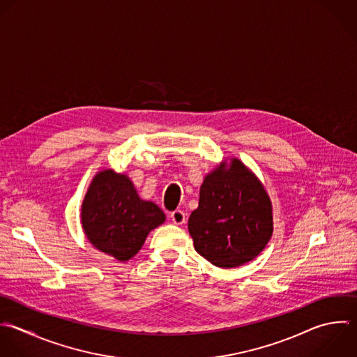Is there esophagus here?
Masks as SVG:
<instances>
[{"instance_id":"1","label":"esophagus","mask_w":357,"mask_h":357,"mask_svg":"<svg viewBox=\"0 0 357 357\" xmlns=\"http://www.w3.org/2000/svg\"><path fill=\"white\" fill-rule=\"evenodd\" d=\"M170 219L176 225H184L185 223V213L183 211H174L170 213Z\"/></svg>"}]
</instances>
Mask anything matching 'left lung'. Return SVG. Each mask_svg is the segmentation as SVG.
Returning <instances> with one entry per match:
<instances>
[{
  "instance_id": "left-lung-1",
  "label": "left lung",
  "mask_w": 357,
  "mask_h": 357,
  "mask_svg": "<svg viewBox=\"0 0 357 357\" xmlns=\"http://www.w3.org/2000/svg\"><path fill=\"white\" fill-rule=\"evenodd\" d=\"M188 231L197 252L215 266L252 261L273 231L272 202L261 180L240 159L222 160L201 184Z\"/></svg>"
}]
</instances>
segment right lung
<instances>
[{
    "mask_svg": "<svg viewBox=\"0 0 357 357\" xmlns=\"http://www.w3.org/2000/svg\"><path fill=\"white\" fill-rule=\"evenodd\" d=\"M163 211L142 199L127 174L96 173L81 206V225L99 251L126 262L138 254L148 234L165 223Z\"/></svg>",
    "mask_w": 357,
    "mask_h": 357,
    "instance_id": "right-lung-1",
    "label": "right lung"
}]
</instances>
